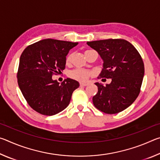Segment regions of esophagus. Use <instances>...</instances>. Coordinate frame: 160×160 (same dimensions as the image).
<instances>
[{
    "instance_id": "1",
    "label": "esophagus",
    "mask_w": 160,
    "mask_h": 160,
    "mask_svg": "<svg viewBox=\"0 0 160 160\" xmlns=\"http://www.w3.org/2000/svg\"><path fill=\"white\" fill-rule=\"evenodd\" d=\"M80 86H82V87H85V86H88L89 85V83H88V82H80Z\"/></svg>"
}]
</instances>
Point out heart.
Returning a JSON list of instances; mask_svg holds the SVG:
<instances>
[{"label":"heart","mask_w":160,"mask_h":160,"mask_svg":"<svg viewBox=\"0 0 160 160\" xmlns=\"http://www.w3.org/2000/svg\"><path fill=\"white\" fill-rule=\"evenodd\" d=\"M72 54H69L66 58V63H69L71 61L72 59ZM69 77L71 78L72 79L76 80L78 81H82V82H85L87 80L90 78L91 75H92V72L90 70L80 68H78L74 70H71L69 72Z\"/></svg>","instance_id":"b5f03b06"}]
</instances>
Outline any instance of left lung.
<instances>
[{"mask_svg":"<svg viewBox=\"0 0 160 160\" xmlns=\"http://www.w3.org/2000/svg\"><path fill=\"white\" fill-rule=\"evenodd\" d=\"M104 61L98 79L112 78L110 84L95 85L98 92L92 98L97 109L108 114L122 112L139 95L145 68L141 56L133 45L122 39L88 42Z\"/></svg>","mask_w":160,"mask_h":160,"instance_id":"left-lung-1","label":"left lung"}]
</instances>
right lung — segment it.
Here are the masks:
<instances>
[{
	"mask_svg": "<svg viewBox=\"0 0 160 160\" xmlns=\"http://www.w3.org/2000/svg\"><path fill=\"white\" fill-rule=\"evenodd\" d=\"M78 44L46 39L28 46L22 53L17 73L18 85L35 112L53 116L68 106L79 82L67 78L59 84L52 76L65 69L68 53Z\"/></svg>",
	"mask_w": 160,
	"mask_h": 160,
	"instance_id": "add662e5",
	"label": "right lung"
}]
</instances>
